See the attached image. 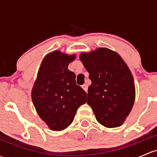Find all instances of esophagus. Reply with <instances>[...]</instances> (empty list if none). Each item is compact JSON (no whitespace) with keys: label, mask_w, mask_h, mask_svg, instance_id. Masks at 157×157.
<instances>
[{"label":"esophagus","mask_w":157,"mask_h":157,"mask_svg":"<svg viewBox=\"0 0 157 157\" xmlns=\"http://www.w3.org/2000/svg\"><path fill=\"white\" fill-rule=\"evenodd\" d=\"M82 88L83 89V90L86 92H87V91H88V86H87V85H86V84H83V85L82 86Z\"/></svg>","instance_id":"34e87169"}]
</instances>
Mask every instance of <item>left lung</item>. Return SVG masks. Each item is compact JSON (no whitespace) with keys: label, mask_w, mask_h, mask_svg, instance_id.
Returning <instances> with one entry per match:
<instances>
[{"label":"left lung","mask_w":157,"mask_h":157,"mask_svg":"<svg viewBox=\"0 0 157 157\" xmlns=\"http://www.w3.org/2000/svg\"><path fill=\"white\" fill-rule=\"evenodd\" d=\"M80 59L92 81L87 103L97 121L107 128L121 126L135 98L134 79L126 62L117 52L105 47L82 52Z\"/></svg>","instance_id":"1"}]
</instances>
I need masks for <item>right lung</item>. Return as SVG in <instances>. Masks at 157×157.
I'll list each match as a JSON object with an SVG mask.
<instances>
[{"instance_id":"right-lung-1","label":"right lung","mask_w":157,"mask_h":157,"mask_svg":"<svg viewBox=\"0 0 157 157\" xmlns=\"http://www.w3.org/2000/svg\"><path fill=\"white\" fill-rule=\"evenodd\" d=\"M75 57L59 50L47 54L31 90L34 108L52 131L70 126L77 109L86 102V93L76 84L75 74L67 69Z\"/></svg>"}]
</instances>
